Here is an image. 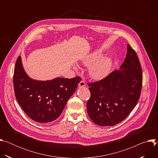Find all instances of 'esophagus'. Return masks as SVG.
Returning a JSON list of instances; mask_svg holds the SVG:
<instances>
[{"label": "esophagus", "instance_id": "34e87169", "mask_svg": "<svg viewBox=\"0 0 158 158\" xmlns=\"http://www.w3.org/2000/svg\"><path fill=\"white\" fill-rule=\"evenodd\" d=\"M84 86H85V83L84 81H81L79 84V87H84Z\"/></svg>", "mask_w": 158, "mask_h": 158}]
</instances>
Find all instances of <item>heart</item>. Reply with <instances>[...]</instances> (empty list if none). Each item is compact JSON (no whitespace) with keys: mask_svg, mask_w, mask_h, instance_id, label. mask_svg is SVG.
I'll return each mask as SVG.
<instances>
[{"mask_svg":"<svg viewBox=\"0 0 158 158\" xmlns=\"http://www.w3.org/2000/svg\"><path fill=\"white\" fill-rule=\"evenodd\" d=\"M99 52H94L82 60V64L89 67V74L94 79H102L109 73L112 60L108 57H101Z\"/></svg>","mask_w":158,"mask_h":158,"instance_id":"b5f03b06","label":"heart"}]
</instances>
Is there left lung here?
<instances>
[{"mask_svg":"<svg viewBox=\"0 0 158 158\" xmlns=\"http://www.w3.org/2000/svg\"><path fill=\"white\" fill-rule=\"evenodd\" d=\"M143 84L141 66L135 51L127 44L119 70L103 79L87 83L91 97L87 102L89 118L100 126H112L125 119L136 106Z\"/></svg>","mask_w":158,"mask_h":158,"instance_id":"left-lung-1","label":"left lung"}]
</instances>
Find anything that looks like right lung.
Segmentation results:
<instances>
[{"label": "right lung", "mask_w": 158, "mask_h": 158, "mask_svg": "<svg viewBox=\"0 0 158 158\" xmlns=\"http://www.w3.org/2000/svg\"><path fill=\"white\" fill-rule=\"evenodd\" d=\"M81 81L80 77L34 80L25 72L20 56L17 59L13 77L19 104L31 119L40 123L52 122L60 116Z\"/></svg>", "instance_id": "obj_1"}]
</instances>
